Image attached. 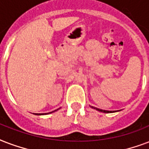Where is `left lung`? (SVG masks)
I'll list each match as a JSON object with an SVG mask.
<instances>
[{
	"instance_id": "left-lung-1",
	"label": "left lung",
	"mask_w": 149,
	"mask_h": 149,
	"mask_svg": "<svg viewBox=\"0 0 149 149\" xmlns=\"http://www.w3.org/2000/svg\"><path fill=\"white\" fill-rule=\"evenodd\" d=\"M91 108H93V109H95L96 110L100 112H102V113H115V112H118L120 110H114V111H109V110H104V109H99V108H96V107H91Z\"/></svg>"
}]
</instances>
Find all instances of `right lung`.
Listing matches in <instances>:
<instances>
[{"label": "right lung", "instance_id": "add662e5", "mask_svg": "<svg viewBox=\"0 0 149 149\" xmlns=\"http://www.w3.org/2000/svg\"><path fill=\"white\" fill-rule=\"evenodd\" d=\"M56 110H58V109H56V110H54V111H53V112H50V113H33V114H35V115H38V116H40V115H46V114L52 113H54V112L56 111Z\"/></svg>", "mask_w": 149, "mask_h": 149}]
</instances>
